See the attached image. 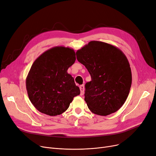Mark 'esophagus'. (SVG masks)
<instances>
[{"label":"esophagus","instance_id":"34e87169","mask_svg":"<svg viewBox=\"0 0 156 156\" xmlns=\"http://www.w3.org/2000/svg\"><path fill=\"white\" fill-rule=\"evenodd\" d=\"M80 88V95L82 96L84 94V91H85V87H84V85H80L79 86Z\"/></svg>","mask_w":156,"mask_h":156}]
</instances>
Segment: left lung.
Listing matches in <instances>:
<instances>
[{"mask_svg":"<svg viewBox=\"0 0 156 156\" xmlns=\"http://www.w3.org/2000/svg\"><path fill=\"white\" fill-rule=\"evenodd\" d=\"M76 55L91 77L85 85L84 100L89 109L103 116L117 112L126 100L131 86L126 56L112 44L96 41L77 50Z\"/></svg>","mask_w":156,"mask_h":156,"instance_id":"1","label":"left lung"}]
</instances>
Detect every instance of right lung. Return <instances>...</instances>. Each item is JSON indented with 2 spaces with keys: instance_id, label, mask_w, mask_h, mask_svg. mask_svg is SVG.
<instances>
[{
  "instance_id": "add662e5",
  "label": "right lung",
  "mask_w": 156,
  "mask_h": 156,
  "mask_svg": "<svg viewBox=\"0 0 156 156\" xmlns=\"http://www.w3.org/2000/svg\"><path fill=\"white\" fill-rule=\"evenodd\" d=\"M76 60L70 48L56 46L40 55L32 64L26 79L28 98L40 112L50 116L60 115L80 94L68 69Z\"/></svg>"
}]
</instances>
